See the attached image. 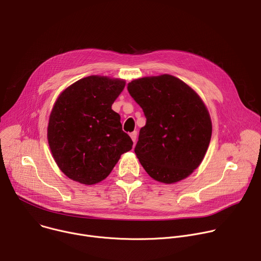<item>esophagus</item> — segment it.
<instances>
[{"label": "esophagus", "instance_id": "esophagus-1", "mask_svg": "<svg viewBox=\"0 0 261 261\" xmlns=\"http://www.w3.org/2000/svg\"><path fill=\"white\" fill-rule=\"evenodd\" d=\"M130 137H131V139L133 140V142H135V141H136V137H137V132L134 131V132L130 133Z\"/></svg>", "mask_w": 261, "mask_h": 261}]
</instances>
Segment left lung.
I'll return each mask as SVG.
<instances>
[{"label":"left lung","instance_id":"8db88e82","mask_svg":"<svg viewBox=\"0 0 261 261\" xmlns=\"http://www.w3.org/2000/svg\"><path fill=\"white\" fill-rule=\"evenodd\" d=\"M127 89L146 118L134 150L144 170L163 184L189 176L202 162L212 137L202 99L169 74L134 80Z\"/></svg>","mask_w":261,"mask_h":261}]
</instances>
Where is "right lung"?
Masks as SVG:
<instances>
[{
  "label": "right lung",
  "instance_id": "right-lung-1",
  "mask_svg": "<svg viewBox=\"0 0 261 261\" xmlns=\"http://www.w3.org/2000/svg\"><path fill=\"white\" fill-rule=\"evenodd\" d=\"M125 85L124 80L91 75L57 98L47 140L57 165L69 178L84 185L100 182L132 148L120 115L111 109Z\"/></svg>",
  "mask_w": 261,
  "mask_h": 261
}]
</instances>
